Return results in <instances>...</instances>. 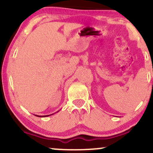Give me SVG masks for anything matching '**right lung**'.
Returning a JSON list of instances; mask_svg holds the SVG:
<instances>
[{
	"label": "right lung",
	"mask_w": 153,
	"mask_h": 153,
	"mask_svg": "<svg viewBox=\"0 0 153 153\" xmlns=\"http://www.w3.org/2000/svg\"><path fill=\"white\" fill-rule=\"evenodd\" d=\"M46 117H47V116H46Z\"/></svg>",
	"instance_id": "add662e5"
}]
</instances>
